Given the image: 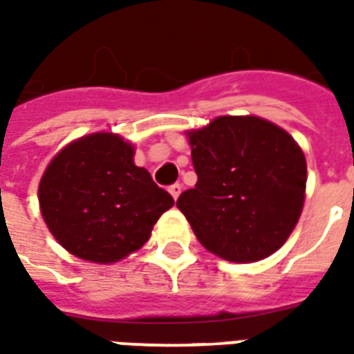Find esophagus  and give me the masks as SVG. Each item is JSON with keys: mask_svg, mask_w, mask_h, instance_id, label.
<instances>
[{"mask_svg": "<svg viewBox=\"0 0 354 354\" xmlns=\"http://www.w3.org/2000/svg\"><path fill=\"white\" fill-rule=\"evenodd\" d=\"M181 190H183V187L179 185V183H175V185H171V187H169V194L173 196V200H177V198H179Z\"/></svg>", "mask_w": 354, "mask_h": 354, "instance_id": "obj_1", "label": "esophagus"}]
</instances>
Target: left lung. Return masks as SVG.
Here are the masks:
<instances>
[{"label": "left lung", "instance_id": "1", "mask_svg": "<svg viewBox=\"0 0 354 354\" xmlns=\"http://www.w3.org/2000/svg\"><path fill=\"white\" fill-rule=\"evenodd\" d=\"M187 135L198 181L177 207L200 244L232 263L269 257L301 215L307 162L299 145L257 116H219Z\"/></svg>", "mask_w": 354, "mask_h": 354}]
</instances>
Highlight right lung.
Listing matches in <instances>:
<instances>
[{
  "mask_svg": "<svg viewBox=\"0 0 354 354\" xmlns=\"http://www.w3.org/2000/svg\"><path fill=\"white\" fill-rule=\"evenodd\" d=\"M131 142L114 133H91L53 158L37 198L47 229L80 259L116 263L150 238L173 205L169 192L133 162Z\"/></svg>",
  "mask_w": 354,
  "mask_h": 354,
  "instance_id": "right-lung-1",
  "label": "right lung"
}]
</instances>
